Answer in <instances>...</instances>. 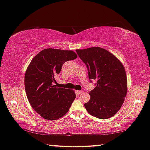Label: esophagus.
Instances as JSON below:
<instances>
[{"mask_svg": "<svg viewBox=\"0 0 150 150\" xmlns=\"http://www.w3.org/2000/svg\"><path fill=\"white\" fill-rule=\"evenodd\" d=\"M83 91H76V93H78V94H81V93H83Z\"/></svg>", "mask_w": 150, "mask_h": 150, "instance_id": "obj_1", "label": "esophagus"}]
</instances>
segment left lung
<instances>
[{
    "label": "left lung",
    "instance_id": "obj_1",
    "mask_svg": "<svg viewBox=\"0 0 150 150\" xmlns=\"http://www.w3.org/2000/svg\"><path fill=\"white\" fill-rule=\"evenodd\" d=\"M86 65L90 81H97L90 91V100L85 104L92 116L106 120L122 107L127 93V77L124 65L112 53L100 47L76 50Z\"/></svg>",
    "mask_w": 150,
    "mask_h": 150
}]
</instances>
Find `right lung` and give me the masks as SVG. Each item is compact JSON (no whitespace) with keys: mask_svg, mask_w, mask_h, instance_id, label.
<instances>
[{"mask_svg":"<svg viewBox=\"0 0 150 150\" xmlns=\"http://www.w3.org/2000/svg\"><path fill=\"white\" fill-rule=\"evenodd\" d=\"M77 58L72 50L46 48L39 52L26 69L24 87L28 102L43 118L56 120L68 112L74 91L57 87V75L67 61Z\"/></svg>","mask_w":150,"mask_h":150,"instance_id":"right-lung-1","label":"right lung"}]
</instances>
